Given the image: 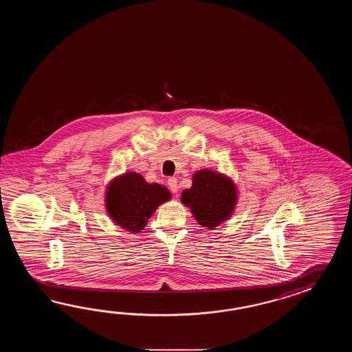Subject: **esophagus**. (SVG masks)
<instances>
[{"label": "esophagus", "instance_id": "34e87169", "mask_svg": "<svg viewBox=\"0 0 352 352\" xmlns=\"http://www.w3.org/2000/svg\"><path fill=\"white\" fill-rule=\"evenodd\" d=\"M167 185L170 187V190L173 191V194H177L179 191V185H177V179L176 177H171L167 181Z\"/></svg>", "mask_w": 352, "mask_h": 352}]
</instances>
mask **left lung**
I'll return each instance as SVG.
<instances>
[{
    "label": "left lung",
    "mask_w": 352,
    "mask_h": 352,
    "mask_svg": "<svg viewBox=\"0 0 352 352\" xmlns=\"http://www.w3.org/2000/svg\"><path fill=\"white\" fill-rule=\"evenodd\" d=\"M181 202L199 224L214 230L232 217L238 204V187L225 173L204 168L192 175V186L182 191Z\"/></svg>",
    "instance_id": "obj_1"
}]
</instances>
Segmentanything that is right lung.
<instances>
[{"mask_svg":"<svg viewBox=\"0 0 352 352\" xmlns=\"http://www.w3.org/2000/svg\"><path fill=\"white\" fill-rule=\"evenodd\" d=\"M104 195L109 219L132 234L143 230L158 206L173 197L167 187L148 184L141 173L131 171L111 179Z\"/></svg>","mask_w":352,"mask_h":352,"instance_id":"obj_1","label":"right lung"}]
</instances>
